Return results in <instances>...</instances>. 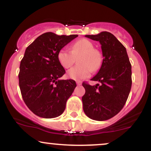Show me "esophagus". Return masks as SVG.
Here are the masks:
<instances>
[{"label": "esophagus", "instance_id": "obj_1", "mask_svg": "<svg viewBox=\"0 0 151 151\" xmlns=\"http://www.w3.org/2000/svg\"><path fill=\"white\" fill-rule=\"evenodd\" d=\"M76 83H77V84L78 86L81 85V82L80 81H76Z\"/></svg>", "mask_w": 151, "mask_h": 151}]
</instances>
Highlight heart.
<instances>
[{
    "label": "heart",
    "instance_id": "1",
    "mask_svg": "<svg viewBox=\"0 0 151 151\" xmlns=\"http://www.w3.org/2000/svg\"><path fill=\"white\" fill-rule=\"evenodd\" d=\"M78 60L79 65L72 67L67 72V77L74 80H81L90 77L91 70L96 71L101 67L102 55L99 50L87 39H81L72 45L70 50L62 48L59 51L58 58L62 67L69 69Z\"/></svg>",
    "mask_w": 151,
    "mask_h": 151
}]
</instances>
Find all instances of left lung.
<instances>
[{"mask_svg": "<svg viewBox=\"0 0 151 151\" xmlns=\"http://www.w3.org/2000/svg\"><path fill=\"white\" fill-rule=\"evenodd\" d=\"M86 37L100 42L104 59L99 72L91 79L100 84L82 83L85 89L83 109L93 120H108L119 113L127 101L132 84L131 65L126 47L113 34L101 32Z\"/></svg>", "mask_w": 151, "mask_h": 151, "instance_id": "obj_1", "label": "left lung"}]
</instances>
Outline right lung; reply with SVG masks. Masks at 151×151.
I'll return each instance as SVG.
<instances>
[{"instance_id":"add662e5","label":"right lung","mask_w":151,"mask_h":151,"mask_svg":"<svg viewBox=\"0 0 151 151\" xmlns=\"http://www.w3.org/2000/svg\"><path fill=\"white\" fill-rule=\"evenodd\" d=\"M77 36L45 32L26 48L20 65L19 86L25 104L38 116L52 119L61 115L77 86L72 79H60L65 70L58 55Z\"/></svg>"}]
</instances>
